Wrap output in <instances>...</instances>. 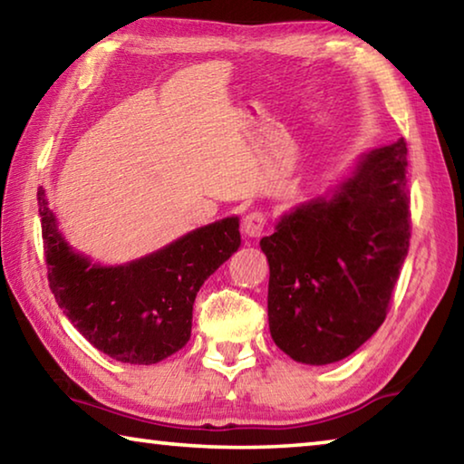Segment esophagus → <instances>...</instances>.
I'll list each match as a JSON object with an SVG mask.
<instances>
[{
    "label": "esophagus",
    "mask_w": 464,
    "mask_h": 464,
    "mask_svg": "<svg viewBox=\"0 0 464 464\" xmlns=\"http://www.w3.org/2000/svg\"><path fill=\"white\" fill-rule=\"evenodd\" d=\"M268 227V217L260 210H251L241 221V231L247 235V237H260V235L266 231Z\"/></svg>",
    "instance_id": "1"
}]
</instances>
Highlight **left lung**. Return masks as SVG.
<instances>
[{
  "label": "left lung",
  "instance_id": "8db88e82",
  "mask_svg": "<svg viewBox=\"0 0 464 464\" xmlns=\"http://www.w3.org/2000/svg\"><path fill=\"white\" fill-rule=\"evenodd\" d=\"M405 174V139L374 149L332 198L295 208L260 241L272 340L296 362H337L382 325L411 237Z\"/></svg>",
  "mask_w": 464,
  "mask_h": 464
}]
</instances>
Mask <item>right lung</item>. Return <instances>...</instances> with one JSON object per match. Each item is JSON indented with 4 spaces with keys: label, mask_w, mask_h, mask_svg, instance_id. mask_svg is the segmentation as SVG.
I'll return each instance as SVG.
<instances>
[{
    "label": "right lung",
    "mask_w": 464,
    "mask_h": 464,
    "mask_svg": "<svg viewBox=\"0 0 464 464\" xmlns=\"http://www.w3.org/2000/svg\"><path fill=\"white\" fill-rule=\"evenodd\" d=\"M49 286L59 307L93 348L127 364H155L184 348L196 293L241 243L239 218L190 231L124 266H96L75 254L38 188Z\"/></svg>",
    "instance_id": "obj_1"
}]
</instances>
